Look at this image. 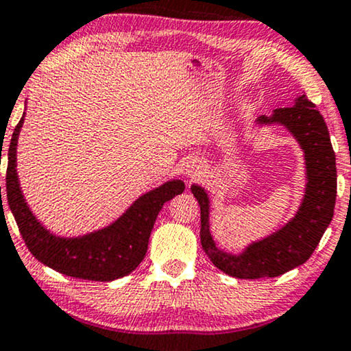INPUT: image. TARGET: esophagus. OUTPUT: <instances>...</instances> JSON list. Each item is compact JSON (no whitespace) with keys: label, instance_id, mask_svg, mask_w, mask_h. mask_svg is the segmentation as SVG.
Here are the masks:
<instances>
[{"label":"esophagus","instance_id":"obj_1","mask_svg":"<svg viewBox=\"0 0 351 351\" xmlns=\"http://www.w3.org/2000/svg\"><path fill=\"white\" fill-rule=\"evenodd\" d=\"M204 173V163L199 158H189L184 163V175L188 178H196V176L203 175Z\"/></svg>","mask_w":351,"mask_h":351}]
</instances>
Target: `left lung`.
Segmentation results:
<instances>
[{
    "mask_svg": "<svg viewBox=\"0 0 351 351\" xmlns=\"http://www.w3.org/2000/svg\"><path fill=\"white\" fill-rule=\"evenodd\" d=\"M282 125L300 145L305 160V188L300 206L284 226L265 237L249 243L237 254L217 247L209 231L208 191L191 184V193L201 209V244L209 261L219 271L236 279L277 277L299 267L312 256L325 229L332 223L337 199L335 152L330 142L324 117L305 95L292 107L276 108L272 115H261L254 127Z\"/></svg>",
    "mask_w": 351,
    "mask_h": 351,
    "instance_id": "obj_1",
    "label": "left lung"
}]
</instances>
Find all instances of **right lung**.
<instances>
[{
    "instance_id": "add662e5",
    "label": "right lung",
    "mask_w": 351,
    "mask_h": 351,
    "mask_svg": "<svg viewBox=\"0 0 351 351\" xmlns=\"http://www.w3.org/2000/svg\"><path fill=\"white\" fill-rule=\"evenodd\" d=\"M24 115L16 125L8 148L6 195L27 249L39 263L75 279L110 282L128 276L138 267L147 254L153 224L163 204L181 195L184 183L181 180H170L143 193L114 223L97 231L74 237L54 234L33 215L19 184L16 152Z\"/></svg>"
}]
</instances>
